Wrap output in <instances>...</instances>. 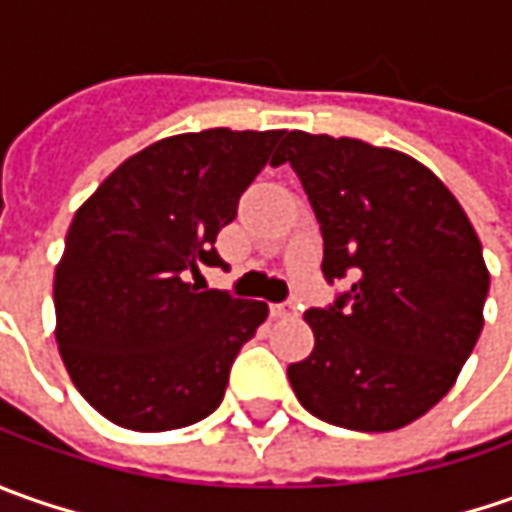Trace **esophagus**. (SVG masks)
Masks as SVG:
<instances>
[{
    "label": "esophagus",
    "instance_id": "34e87169",
    "mask_svg": "<svg viewBox=\"0 0 512 512\" xmlns=\"http://www.w3.org/2000/svg\"><path fill=\"white\" fill-rule=\"evenodd\" d=\"M270 316H273V319H290V316H296V302H279V305H270Z\"/></svg>",
    "mask_w": 512,
    "mask_h": 512
}]
</instances>
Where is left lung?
<instances>
[{
    "label": "left lung",
    "mask_w": 512,
    "mask_h": 512,
    "mask_svg": "<svg viewBox=\"0 0 512 512\" xmlns=\"http://www.w3.org/2000/svg\"><path fill=\"white\" fill-rule=\"evenodd\" d=\"M302 179L322 273L350 290L310 307L313 350L287 367L307 413L347 430L416 422L456 384L484 327L490 273L456 196L413 156L290 130L276 165Z\"/></svg>",
    "instance_id": "left-lung-1"
}]
</instances>
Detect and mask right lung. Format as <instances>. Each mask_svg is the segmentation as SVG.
<instances>
[{
  "instance_id": "obj_1",
  "label": "right lung",
  "mask_w": 512,
  "mask_h": 512,
  "mask_svg": "<svg viewBox=\"0 0 512 512\" xmlns=\"http://www.w3.org/2000/svg\"><path fill=\"white\" fill-rule=\"evenodd\" d=\"M285 130L210 128L139 150L68 227L53 276L56 344L70 382L108 422L162 433L225 399L230 364L265 302L187 282L222 265L216 236Z\"/></svg>"
}]
</instances>
